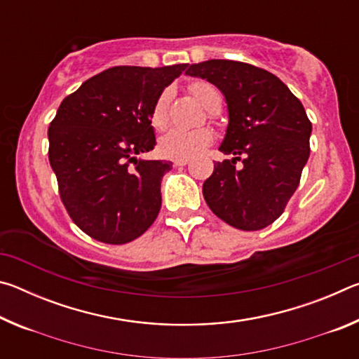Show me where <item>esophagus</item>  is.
I'll return each mask as SVG.
<instances>
[{
  "label": "esophagus",
  "mask_w": 359,
  "mask_h": 359,
  "mask_svg": "<svg viewBox=\"0 0 359 359\" xmlns=\"http://www.w3.org/2000/svg\"><path fill=\"white\" fill-rule=\"evenodd\" d=\"M190 163V158H177V160H174V166H185Z\"/></svg>",
  "instance_id": "esophagus-1"
}]
</instances>
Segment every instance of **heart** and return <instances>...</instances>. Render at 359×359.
<instances>
[{"label":"heart","mask_w":359,"mask_h":359,"mask_svg":"<svg viewBox=\"0 0 359 359\" xmlns=\"http://www.w3.org/2000/svg\"><path fill=\"white\" fill-rule=\"evenodd\" d=\"M190 92L194 95L201 104L208 109L209 112H218L222 107V93L215 85L205 81H194L188 85ZM171 93L165 90L158 95L154 102V107L150 111L151 126L156 130H161L168 121V106ZM212 141V131L209 128H194L187 130L180 126L168 130L165 135L160 137V151L169 158H188L193 156L208 147Z\"/></svg>","instance_id":"heart-1"}]
</instances>
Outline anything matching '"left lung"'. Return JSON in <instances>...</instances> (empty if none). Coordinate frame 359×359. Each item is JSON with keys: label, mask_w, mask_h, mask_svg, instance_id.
I'll use <instances>...</instances> for the list:
<instances>
[{"label": "left lung", "mask_w": 359, "mask_h": 359, "mask_svg": "<svg viewBox=\"0 0 359 359\" xmlns=\"http://www.w3.org/2000/svg\"><path fill=\"white\" fill-rule=\"evenodd\" d=\"M185 74L214 83L228 102L220 151L234 158L214 165L203 185L205 203L238 229L269 226L283 214L311 155L312 123L304 106L280 79L248 63L209 60ZM238 161L242 168H235Z\"/></svg>", "instance_id": "left-lung-1"}]
</instances>
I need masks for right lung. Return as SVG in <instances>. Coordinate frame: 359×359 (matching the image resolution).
<instances>
[{
	"mask_svg": "<svg viewBox=\"0 0 359 359\" xmlns=\"http://www.w3.org/2000/svg\"><path fill=\"white\" fill-rule=\"evenodd\" d=\"M188 65L115 66L85 81L48 126V161L71 220L85 234L120 245L147 231L161 208L171 161L137 160L155 147L154 102Z\"/></svg>",
	"mask_w": 359,
	"mask_h": 359,
	"instance_id": "1",
	"label": "right lung"
}]
</instances>
